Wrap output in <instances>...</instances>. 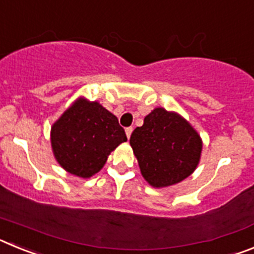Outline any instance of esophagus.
<instances>
[{
  "label": "esophagus",
  "mask_w": 254,
  "mask_h": 254,
  "mask_svg": "<svg viewBox=\"0 0 254 254\" xmlns=\"http://www.w3.org/2000/svg\"><path fill=\"white\" fill-rule=\"evenodd\" d=\"M132 131H133V128H132V127H127V128H126V136H127V138L131 137Z\"/></svg>",
  "instance_id": "obj_1"
}]
</instances>
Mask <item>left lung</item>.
<instances>
[{
  "label": "left lung",
  "mask_w": 254,
  "mask_h": 254,
  "mask_svg": "<svg viewBox=\"0 0 254 254\" xmlns=\"http://www.w3.org/2000/svg\"><path fill=\"white\" fill-rule=\"evenodd\" d=\"M143 179L154 188L174 186L196 170L202 138L186 118L159 107L129 138Z\"/></svg>",
  "instance_id": "8db88e82"
}]
</instances>
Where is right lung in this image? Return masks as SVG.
Segmentation results:
<instances>
[{
	"label": "right lung",
	"instance_id": "1",
	"mask_svg": "<svg viewBox=\"0 0 254 254\" xmlns=\"http://www.w3.org/2000/svg\"><path fill=\"white\" fill-rule=\"evenodd\" d=\"M117 117L99 102L80 96L51 128L52 151L67 173L90 178L102 170L113 150L126 142Z\"/></svg>",
	"mask_w": 254,
	"mask_h": 254
}]
</instances>
